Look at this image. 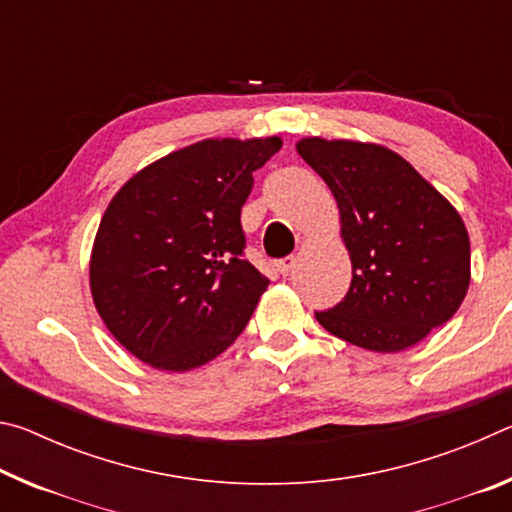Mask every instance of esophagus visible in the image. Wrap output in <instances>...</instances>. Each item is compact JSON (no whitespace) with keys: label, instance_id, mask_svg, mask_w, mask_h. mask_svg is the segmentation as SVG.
Wrapping results in <instances>:
<instances>
[{"label":"esophagus","instance_id":"obj_1","mask_svg":"<svg viewBox=\"0 0 512 512\" xmlns=\"http://www.w3.org/2000/svg\"><path fill=\"white\" fill-rule=\"evenodd\" d=\"M293 264H296V257H282L275 262V268L280 271V275H289Z\"/></svg>","mask_w":512,"mask_h":512}]
</instances>
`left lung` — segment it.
<instances>
[{"label":"left lung","mask_w":512,"mask_h":512,"mask_svg":"<svg viewBox=\"0 0 512 512\" xmlns=\"http://www.w3.org/2000/svg\"><path fill=\"white\" fill-rule=\"evenodd\" d=\"M296 151L332 189L352 259L348 296L318 323L372 352H402L445 325L470 287L456 207L381 144L305 137Z\"/></svg>","instance_id":"left-lung-1"}]
</instances>
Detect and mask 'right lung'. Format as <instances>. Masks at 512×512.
<instances>
[{
  "mask_svg": "<svg viewBox=\"0 0 512 512\" xmlns=\"http://www.w3.org/2000/svg\"><path fill=\"white\" fill-rule=\"evenodd\" d=\"M280 137L203 140L137 171L103 212L92 300L151 368L187 372L235 343L268 287L244 259L241 207Z\"/></svg>",
  "mask_w": 512,
  "mask_h": 512,
  "instance_id": "1",
  "label": "right lung"
}]
</instances>
